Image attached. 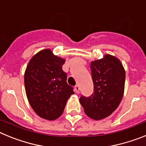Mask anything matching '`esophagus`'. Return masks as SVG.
<instances>
[{
    "label": "esophagus",
    "instance_id": "esophagus-1",
    "mask_svg": "<svg viewBox=\"0 0 146 146\" xmlns=\"http://www.w3.org/2000/svg\"><path fill=\"white\" fill-rule=\"evenodd\" d=\"M74 91H75V92L76 93H77V94H78V93H80V87H79V86H75V87H74Z\"/></svg>",
    "mask_w": 146,
    "mask_h": 146
}]
</instances>
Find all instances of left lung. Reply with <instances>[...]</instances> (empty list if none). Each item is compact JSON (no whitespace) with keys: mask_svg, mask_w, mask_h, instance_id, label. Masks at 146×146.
Segmentation results:
<instances>
[{"mask_svg":"<svg viewBox=\"0 0 146 146\" xmlns=\"http://www.w3.org/2000/svg\"><path fill=\"white\" fill-rule=\"evenodd\" d=\"M91 69L94 93L88 97L81 96L80 102L88 116L101 120L110 115L119 105L124 92L126 73L119 59L109 54L91 61Z\"/></svg>","mask_w":146,"mask_h":146,"instance_id":"obj_1","label":"left lung"}]
</instances>
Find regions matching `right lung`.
I'll return each instance as SVG.
<instances>
[{
    "mask_svg": "<svg viewBox=\"0 0 146 146\" xmlns=\"http://www.w3.org/2000/svg\"><path fill=\"white\" fill-rule=\"evenodd\" d=\"M65 59L50 49L37 52L30 60L24 77L28 100L34 112L44 119H57L64 112L73 88L67 84L66 73L62 69Z\"/></svg>",
    "mask_w": 146,
    "mask_h": 146,
    "instance_id": "obj_1",
    "label": "right lung"
}]
</instances>
